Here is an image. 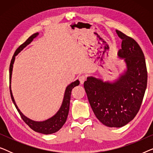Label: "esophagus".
<instances>
[{
  "mask_svg": "<svg viewBox=\"0 0 153 153\" xmlns=\"http://www.w3.org/2000/svg\"><path fill=\"white\" fill-rule=\"evenodd\" d=\"M79 79V81H80L81 84H83V83H84V81H85V79H86V76H85V75H81Z\"/></svg>",
  "mask_w": 153,
  "mask_h": 153,
  "instance_id": "1",
  "label": "esophagus"
}]
</instances>
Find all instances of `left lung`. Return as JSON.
I'll return each mask as SVG.
<instances>
[{"instance_id": "left-lung-1", "label": "left lung", "mask_w": 153, "mask_h": 153, "mask_svg": "<svg viewBox=\"0 0 153 153\" xmlns=\"http://www.w3.org/2000/svg\"><path fill=\"white\" fill-rule=\"evenodd\" d=\"M122 39L118 56L126 70L113 82L88 76L84 88L97 118L110 127H121L132 120L141 107L147 87L148 73L144 54L131 37L116 30Z\"/></svg>"}]
</instances>
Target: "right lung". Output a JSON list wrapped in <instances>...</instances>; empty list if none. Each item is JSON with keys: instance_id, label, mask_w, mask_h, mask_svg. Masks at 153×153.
Returning <instances> with one entry per match:
<instances>
[{"instance_id": "add662e5", "label": "right lung", "mask_w": 153, "mask_h": 153, "mask_svg": "<svg viewBox=\"0 0 153 153\" xmlns=\"http://www.w3.org/2000/svg\"><path fill=\"white\" fill-rule=\"evenodd\" d=\"M38 35L39 33H35V34L31 35L30 37H28V39H27L24 44H22V45L19 46V47H18V49L16 50V51L14 52V54L13 57L12 58L11 62H10V91L12 102H13L14 106H15L16 108L17 109L19 114H20L23 120H24V122L35 131L44 134H53L56 132V131H58L62 126H63L65 123L66 122L67 118H68V116L69 110H70L71 92H72L73 88L76 86V85H79V81L77 79V80L74 81V82L71 83L70 84H69L68 86H67L65 91L63 100H62V104L61 106H60V108L58 109V111L56 112V114L55 115H53V116L51 117V118H48L47 120L43 121H35L28 118V117L24 116V115L22 114V111L19 110V108H18L17 105L16 104V102L14 101L11 90V79L12 74V69H13V64L14 60H15V56L17 55L19 52L22 51L25 47H27L29 44H30L31 42H32Z\"/></svg>"}]
</instances>
